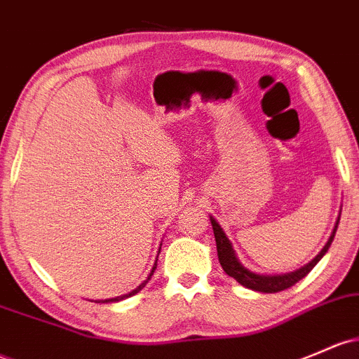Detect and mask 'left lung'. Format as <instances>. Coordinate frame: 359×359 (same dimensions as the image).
I'll return each mask as SVG.
<instances>
[{
  "mask_svg": "<svg viewBox=\"0 0 359 359\" xmlns=\"http://www.w3.org/2000/svg\"><path fill=\"white\" fill-rule=\"evenodd\" d=\"M339 218H341V215H339ZM210 219L212 224V231H215L218 259H219V264H222L224 273L230 276V278L237 279L240 285L245 286V288L254 290V291H262V293H278V291L288 290L293 285H297L300 279L305 278V276L313 269L315 264L320 261V259L325 255V252L329 250L330 243H332L334 237H336L337 224H339V219H337L336 226H334V230H332V235H330L329 240H327L325 247L320 250V254H318L312 262H309L306 266H303L302 269L294 271V273H290V274H283V276H261V274L252 273V271H249V269H245V267L238 262L237 255H235L233 249H231L230 240L226 238V235H224L222 226H219L218 222H216L212 216H210Z\"/></svg>",
  "mask_w": 359,
  "mask_h": 359,
  "instance_id": "8db88e82",
  "label": "left lung"
}]
</instances>
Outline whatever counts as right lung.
<instances>
[{"mask_svg": "<svg viewBox=\"0 0 359 359\" xmlns=\"http://www.w3.org/2000/svg\"><path fill=\"white\" fill-rule=\"evenodd\" d=\"M155 269H156V264H155V266H153L151 273H149V276H148V279H147V281H144V283H141V285H140V286H137V288H136V290H133V291H131V293L124 294V297H117V298H112V300H105L104 303H109V302H119V300H124V298H128V297H133V294L140 293V291H141V290H143V288H144V286H147V283L149 281V278H151V276H153V273H155Z\"/></svg>", "mask_w": 359, "mask_h": 359, "instance_id": "add662e5", "label": "right lung"}]
</instances>
